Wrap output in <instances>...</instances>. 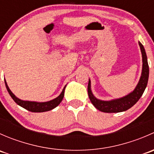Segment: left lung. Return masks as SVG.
<instances>
[{"mask_svg": "<svg viewBox=\"0 0 154 154\" xmlns=\"http://www.w3.org/2000/svg\"><path fill=\"white\" fill-rule=\"evenodd\" d=\"M139 45L140 46L141 52L142 55V71L140 80L138 83L135 89L132 92L128 94L121 98L115 99L112 100H101L97 99L94 95L91 90V81L90 79L88 80V94L91 103L94 105L96 109L103 112L112 113V112H120L131 108L133 105L137 103L138 100L140 99L143 94L146 86L147 85L149 77V66L147 63V55H146L145 50L142 43L139 42Z\"/></svg>", "mask_w": 154, "mask_h": 154, "instance_id": "1", "label": "left lung"}]
</instances>
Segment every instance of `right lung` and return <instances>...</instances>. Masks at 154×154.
<instances>
[{"label":"right lung","instance_id":"obj_1","mask_svg":"<svg viewBox=\"0 0 154 154\" xmlns=\"http://www.w3.org/2000/svg\"><path fill=\"white\" fill-rule=\"evenodd\" d=\"M5 81V85L7 87V89L8 91L9 94L11 96L12 99H13L14 101L17 103L18 105L21 106L23 108L26 109L27 110H28L29 112H47L50 111V110L53 109L55 107H57L61 103V101L63 100V97H64V93H65V88L66 86L63 88V91L61 92V94L58 96L57 97H56L54 100H51L50 101L47 102H35V101H27V100H22L21 99L18 98L11 91V90L9 88V86H7V83Z\"/></svg>","mask_w":154,"mask_h":154}]
</instances>
